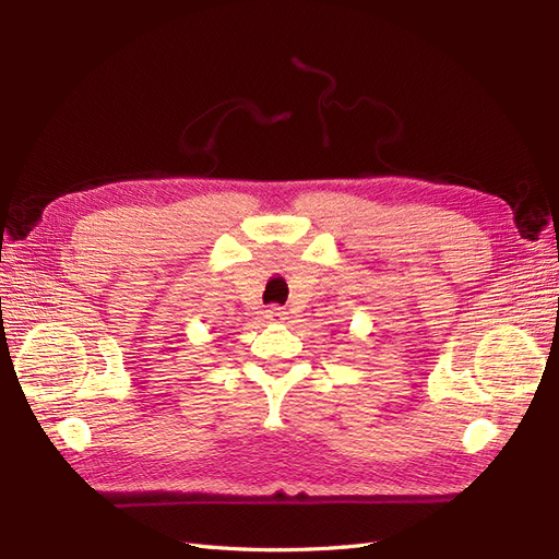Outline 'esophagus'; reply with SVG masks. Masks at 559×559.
Here are the masks:
<instances>
[{
	"instance_id": "1",
	"label": "esophagus",
	"mask_w": 559,
	"mask_h": 559,
	"mask_svg": "<svg viewBox=\"0 0 559 559\" xmlns=\"http://www.w3.org/2000/svg\"><path fill=\"white\" fill-rule=\"evenodd\" d=\"M265 317H267L270 321H280V319L286 317V312H284L280 306H270V308L265 310Z\"/></svg>"
}]
</instances>
